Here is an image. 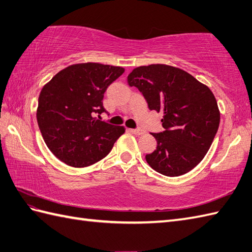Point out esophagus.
<instances>
[{
  "label": "esophagus",
  "instance_id": "34e87169",
  "mask_svg": "<svg viewBox=\"0 0 252 252\" xmlns=\"http://www.w3.org/2000/svg\"><path fill=\"white\" fill-rule=\"evenodd\" d=\"M129 131L133 134H136V136H141V134L144 133V130H141V129H129Z\"/></svg>",
  "mask_w": 252,
  "mask_h": 252
}]
</instances>
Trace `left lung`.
Instances as JSON below:
<instances>
[{
    "mask_svg": "<svg viewBox=\"0 0 252 252\" xmlns=\"http://www.w3.org/2000/svg\"><path fill=\"white\" fill-rule=\"evenodd\" d=\"M150 110L163 112L164 131L152 133L156 150L145 159L165 176H180L198 165L216 136L220 112L213 92L187 71L164 64L134 68L127 77Z\"/></svg>",
    "mask_w": 252,
    "mask_h": 252,
    "instance_id": "left-lung-1",
    "label": "left lung"
}]
</instances>
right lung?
<instances>
[{
  "label": "right lung",
  "instance_id": "right-lung-1",
  "mask_svg": "<svg viewBox=\"0 0 252 252\" xmlns=\"http://www.w3.org/2000/svg\"><path fill=\"white\" fill-rule=\"evenodd\" d=\"M120 66L73 64L44 85L36 116L48 149L61 161L83 168L106 157L125 128L98 120L107 88L123 75Z\"/></svg>",
  "mask_w": 252,
  "mask_h": 252
}]
</instances>
